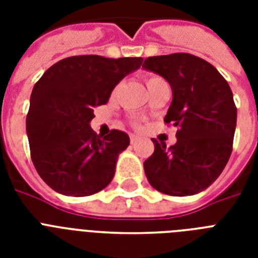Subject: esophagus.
I'll return each mask as SVG.
<instances>
[{"label":"esophagus","mask_w":258,"mask_h":258,"mask_svg":"<svg viewBox=\"0 0 258 258\" xmlns=\"http://www.w3.org/2000/svg\"><path fill=\"white\" fill-rule=\"evenodd\" d=\"M138 139H139V138L137 137V135H134V134H131V135H130V142H131V143H137L138 142Z\"/></svg>","instance_id":"34e87169"}]
</instances>
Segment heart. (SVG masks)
<instances>
[{
	"mask_svg": "<svg viewBox=\"0 0 258 258\" xmlns=\"http://www.w3.org/2000/svg\"><path fill=\"white\" fill-rule=\"evenodd\" d=\"M159 80H163V79L159 78V76H155V75H149V76H146V86L150 87L155 82H159Z\"/></svg>",
	"mask_w": 258,
	"mask_h": 258,
	"instance_id": "1",
	"label": "heart"
}]
</instances>
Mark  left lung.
<instances>
[{
  "mask_svg": "<svg viewBox=\"0 0 258 258\" xmlns=\"http://www.w3.org/2000/svg\"><path fill=\"white\" fill-rule=\"evenodd\" d=\"M142 67L169 82L172 101L166 124H174L176 143L153 139L145 172L155 190L174 197L204 191L220 176L233 150L237 108L224 76L201 57L171 53L147 57Z\"/></svg>",
  "mask_w": 258,
  "mask_h": 258,
  "instance_id": "left-lung-1",
  "label": "left lung"
}]
</instances>
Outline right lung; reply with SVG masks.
Returning a JSON list of instances; mask_svg holds the SVG:
<instances>
[{
  "mask_svg": "<svg viewBox=\"0 0 258 258\" xmlns=\"http://www.w3.org/2000/svg\"><path fill=\"white\" fill-rule=\"evenodd\" d=\"M142 62V57L72 56L48 68L34 84L26 115L30 158L54 191L92 196L112 180L128 135L112 130L103 138L89 123L93 108L105 104L117 83Z\"/></svg>",
  "mask_w": 258,
  "mask_h": 258,
  "instance_id": "obj_1",
  "label": "right lung"
}]
</instances>
